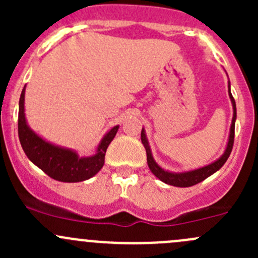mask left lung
<instances>
[{"label": "left lung", "instance_id": "obj_1", "mask_svg": "<svg viewBox=\"0 0 258 258\" xmlns=\"http://www.w3.org/2000/svg\"><path fill=\"white\" fill-rule=\"evenodd\" d=\"M228 93H230L231 102H232V106H233V117H232V124H231V132H230V139H228L227 148H226L222 157L218 158L217 161H215V162L211 163V165H207L205 166V167L199 168V170L188 171V172H183V173H171V172H167V171L162 170V168L155 162V160H153L152 153H151V150H150V146H148L147 139H146L145 130L142 128L141 141L146 148V153H147L148 167H150L151 172H152L156 177L161 179L162 182H165V183L171 184V186L189 187V186H194V184L200 183V182H202L204 179H206L209 176L212 175V173H215L216 171H218L223 165H225L227 158L230 157L231 151H232V147H233V141H235V121H236V102L235 100H233L232 95H231L230 85H228Z\"/></svg>", "mask_w": 258, "mask_h": 258}]
</instances>
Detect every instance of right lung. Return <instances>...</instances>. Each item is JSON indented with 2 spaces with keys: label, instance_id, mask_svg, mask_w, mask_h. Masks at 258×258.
Here are the masks:
<instances>
[{
  "label": "right lung",
  "instance_id": "1",
  "mask_svg": "<svg viewBox=\"0 0 258 258\" xmlns=\"http://www.w3.org/2000/svg\"><path fill=\"white\" fill-rule=\"evenodd\" d=\"M25 88L18 106V139L26 156L49 177L61 182H81L95 176L105 163L108 145L116 136L118 126H114L102 139L97 153L92 157H79L74 151L57 147L38 137L26 123Z\"/></svg>",
  "mask_w": 258,
  "mask_h": 258
}]
</instances>
